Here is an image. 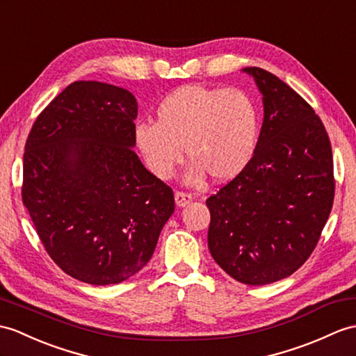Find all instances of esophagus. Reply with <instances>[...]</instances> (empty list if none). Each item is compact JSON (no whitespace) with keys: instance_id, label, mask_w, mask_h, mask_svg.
Returning a JSON list of instances; mask_svg holds the SVG:
<instances>
[{"instance_id":"obj_1","label":"esophagus","mask_w":356,"mask_h":356,"mask_svg":"<svg viewBox=\"0 0 356 356\" xmlns=\"http://www.w3.org/2000/svg\"><path fill=\"white\" fill-rule=\"evenodd\" d=\"M175 198H176V204L179 206V208H184V206L193 202V195L188 193H184V191H176Z\"/></svg>"}]
</instances>
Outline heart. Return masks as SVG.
Returning a JSON list of instances; mask_svg holds the SVG:
<instances>
[{"label":"heart","mask_w":356,"mask_h":356,"mask_svg":"<svg viewBox=\"0 0 356 356\" xmlns=\"http://www.w3.org/2000/svg\"><path fill=\"white\" fill-rule=\"evenodd\" d=\"M259 134V112L243 89L186 85L159 103L156 122L135 127V140L156 177L170 179L184 159H189V181L204 175L226 181L241 172L252 159Z\"/></svg>","instance_id":"1"}]
</instances>
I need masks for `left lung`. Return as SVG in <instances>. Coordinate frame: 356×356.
<instances>
[{
    "mask_svg": "<svg viewBox=\"0 0 356 356\" xmlns=\"http://www.w3.org/2000/svg\"><path fill=\"white\" fill-rule=\"evenodd\" d=\"M253 76L264 122L245 168L212 194L208 247L229 276L267 285L300 268L316 249L335 194L332 148L312 107L262 68Z\"/></svg>",
    "mask_w": 356,
    "mask_h": 356,
    "instance_id": "1",
    "label": "left lung"
}]
</instances>
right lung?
Returning <instances> with one entry per match:
<instances>
[{
    "label": "right lung",
    "instance_id": "obj_1",
    "mask_svg": "<svg viewBox=\"0 0 356 356\" xmlns=\"http://www.w3.org/2000/svg\"><path fill=\"white\" fill-rule=\"evenodd\" d=\"M136 117L127 89L74 81L26 143L22 203L49 258L90 285L136 275L175 212L172 189L131 148Z\"/></svg>",
    "mask_w": 356,
    "mask_h": 356
}]
</instances>
